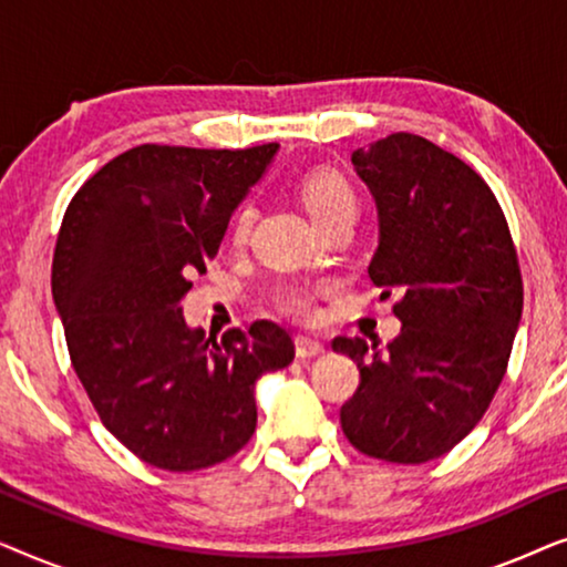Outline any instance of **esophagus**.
<instances>
[{
	"mask_svg": "<svg viewBox=\"0 0 567 567\" xmlns=\"http://www.w3.org/2000/svg\"><path fill=\"white\" fill-rule=\"evenodd\" d=\"M293 343H297V355H299V359H315V355L324 353V343H322V340H317V338L297 336V340H293Z\"/></svg>",
	"mask_w": 567,
	"mask_h": 567,
	"instance_id": "esophagus-1",
	"label": "esophagus"
}]
</instances>
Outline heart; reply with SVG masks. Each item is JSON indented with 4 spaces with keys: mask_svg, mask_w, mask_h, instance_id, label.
Wrapping results in <instances>:
<instances>
[{
    "mask_svg": "<svg viewBox=\"0 0 567 567\" xmlns=\"http://www.w3.org/2000/svg\"><path fill=\"white\" fill-rule=\"evenodd\" d=\"M301 200H305L309 216L315 221H320L330 212H336L338 206L351 204L353 190L343 177L338 173H330V169H320V173H312L305 177L301 183ZM252 224V208L250 204H243L237 208L235 219H231V239L235 243H243L250 231ZM276 305L284 309L286 315L299 317V320H309L315 315V291L309 286H284L276 293Z\"/></svg>",
    "mask_w": 567,
    "mask_h": 567,
    "instance_id": "heart-1",
    "label": "heart"
}]
</instances>
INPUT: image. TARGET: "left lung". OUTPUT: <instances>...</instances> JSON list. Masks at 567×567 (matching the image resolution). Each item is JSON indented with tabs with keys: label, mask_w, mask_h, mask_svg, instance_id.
Instances as JSON below:
<instances>
[{
	"label": "left lung",
	"mask_w": 567,
	"mask_h": 567,
	"mask_svg": "<svg viewBox=\"0 0 567 567\" xmlns=\"http://www.w3.org/2000/svg\"><path fill=\"white\" fill-rule=\"evenodd\" d=\"M351 162L379 214L369 278L384 299L400 293L402 330L386 351L332 340L361 374L340 425L361 454L423 464L452 452L491 405L522 320V270L493 190L452 152L400 131Z\"/></svg>",
	"instance_id": "left-lung-1"
}]
</instances>
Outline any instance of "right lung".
I'll list each match as a JSON object with an SVG mask.
<instances>
[{
    "label": "right lung",
    "mask_w": 567,
    "mask_h": 567,
    "mask_svg": "<svg viewBox=\"0 0 567 567\" xmlns=\"http://www.w3.org/2000/svg\"><path fill=\"white\" fill-rule=\"evenodd\" d=\"M278 144H142L76 190L53 250L51 291L72 367L100 421L152 467L193 472L255 433V382L293 361L276 322L188 328L181 301Z\"/></svg>",
    "instance_id": "1"
}]
</instances>
